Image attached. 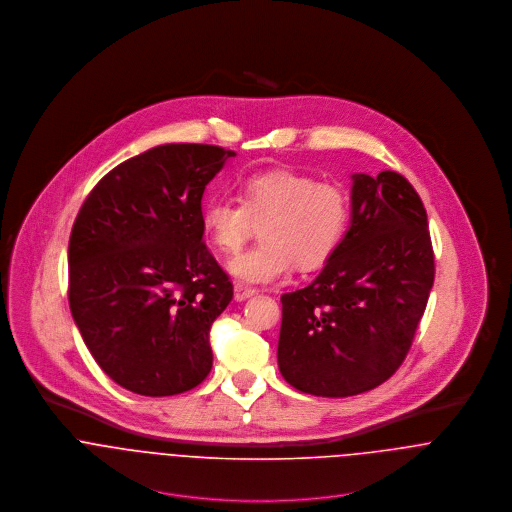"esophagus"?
<instances>
[{"label":"esophagus","mask_w":512,"mask_h":512,"mask_svg":"<svg viewBox=\"0 0 512 512\" xmlns=\"http://www.w3.org/2000/svg\"><path fill=\"white\" fill-rule=\"evenodd\" d=\"M252 295H256L254 288L244 286V284H236V286H234V299H236V301H244V299H248V297H252Z\"/></svg>","instance_id":"esophagus-1"}]
</instances>
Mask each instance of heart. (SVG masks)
<instances>
[{
  "mask_svg": "<svg viewBox=\"0 0 512 512\" xmlns=\"http://www.w3.org/2000/svg\"><path fill=\"white\" fill-rule=\"evenodd\" d=\"M351 201L343 187L293 171L248 175L238 201L211 199L201 213L207 240L232 254L260 224V242L234 256L228 272L246 284H270L293 270L323 266L345 238Z\"/></svg>",
  "mask_w": 512,
  "mask_h": 512,
  "instance_id": "1",
  "label": "heart"
}]
</instances>
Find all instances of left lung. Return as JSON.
I'll list each match as a JSON object with an SVG mask.
<instances>
[{
  "label": "left lung",
  "instance_id": "left-lung-1",
  "mask_svg": "<svg viewBox=\"0 0 512 512\" xmlns=\"http://www.w3.org/2000/svg\"><path fill=\"white\" fill-rule=\"evenodd\" d=\"M351 209V228L323 272L282 295L278 366L313 396H355L388 380L434 286L428 215L406 177L355 173Z\"/></svg>",
  "mask_w": 512,
  "mask_h": 512
}]
</instances>
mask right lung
I'll return each instance as SVG.
<instances>
[{"instance_id": "1", "label": "right lung", "mask_w": 512, "mask_h": 512, "mask_svg": "<svg viewBox=\"0 0 512 512\" xmlns=\"http://www.w3.org/2000/svg\"><path fill=\"white\" fill-rule=\"evenodd\" d=\"M236 153L165 144L106 173L69 240V305L100 368L142 396L199 386L232 282L203 242L205 187Z\"/></svg>"}]
</instances>
